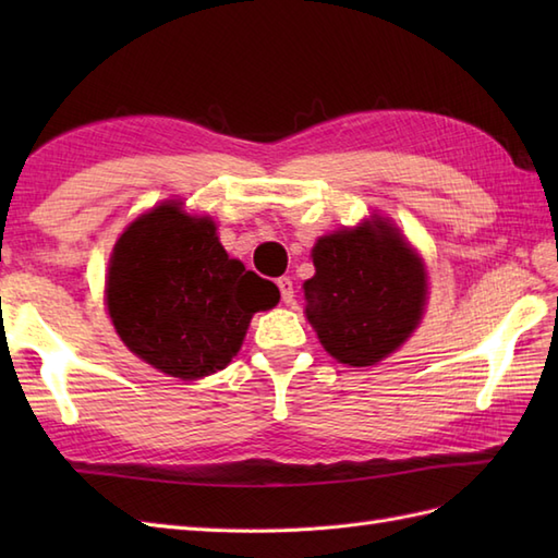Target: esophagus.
<instances>
[{
    "label": "esophagus",
    "mask_w": 558,
    "mask_h": 558,
    "mask_svg": "<svg viewBox=\"0 0 558 558\" xmlns=\"http://www.w3.org/2000/svg\"><path fill=\"white\" fill-rule=\"evenodd\" d=\"M278 288H280V298L286 304H292L294 302V286L292 280L286 276V278H278Z\"/></svg>",
    "instance_id": "obj_1"
}]
</instances>
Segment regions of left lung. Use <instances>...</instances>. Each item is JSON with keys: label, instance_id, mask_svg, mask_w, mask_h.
<instances>
[{"label": "left lung", "instance_id": "left-lung-1", "mask_svg": "<svg viewBox=\"0 0 558 558\" xmlns=\"http://www.w3.org/2000/svg\"><path fill=\"white\" fill-rule=\"evenodd\" d=\"M312 256L316 276L304 282V312L338 362L384 360L420 324L424 266L390 222L376 218L322 236Z\"/></svg>", "mask_w": 558, "mask_h": 558}]
</instances>
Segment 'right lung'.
Returning a JSON list of instances; mask_svg holds the SVG:
<instances>
[{
    "mask_svg": "<svg viewBox=\"0 0 558 558\" xmlns=\"http://www.w3.org/2000/svg\"><path fill=\"white\" fill-rule=\"evenodd\" d=\"M108 312L124 345L156 369L201 378L225 369L248 322L280 300L270 280L230 258L208 218L162 204L114 244Z\"/></svg>",
    "mask_w": 558,
    "mask_h": 558,
    "instance_id": "obj_1",
    "label": "right lung"
}]
</instances>
